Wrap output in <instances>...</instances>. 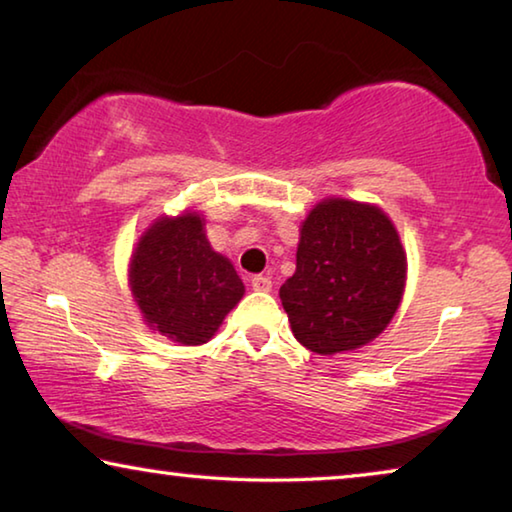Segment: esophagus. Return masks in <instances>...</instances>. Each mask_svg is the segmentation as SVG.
<instances>
[{"mask_svg":"<svg viewBox=\"0 0 512 512\" xmlns=\"http://www.w3.org/2000/svg\"><path fill=\"white\" fill-rule=\"evenodd\" d=\"M250 284H253L255 291H262V293H268L273 289V282H271V277H268V275H255L253 282H250Z\"/></svg>","mask_w":512,"mask_h":512,"instance_id":"obj_1","label":"esophagus"}]
</instances>
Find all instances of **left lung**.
Masks as SVG:
<instances>
[{
    "mask_svg": "<svg viewBox=\"0 0 512 512\" xmlns=\"http://www.w3.org/2000/svg\"><path fill=\"white\" fill-rule=\"evenodd\" d=\"M406 255L375 205L327 198L302 223L296 273L280 287L293 336L336 354L370 343L402 300Z\"/></svg>",
    "mask_w": 512,
    "mask_h": 512,
    "instance_id": "obj_1",
    "label": "left lung"
}]
</instances>
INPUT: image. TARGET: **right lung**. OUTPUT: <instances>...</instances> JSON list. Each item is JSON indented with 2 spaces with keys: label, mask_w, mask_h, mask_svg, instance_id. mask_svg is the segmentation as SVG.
Listing matches in <instances>:
<instances>
[{
  "label": "right lung",
  "mask_w": 512,
  "mask_h": 512,
  "mask_svg": "<svg viewBox=\"0 0 512 512\" xmlns=\"http://www.w3.org/2000/svg\"><path fill=\"white\" fill-rule=\"evenodd\" d=\"M131 289L153 329L185 345L210 341L244 296L228 259L214 253L196 212L158 219L131 259Z\"/></svg>",
  "instance_id": "1"
}]
</instances>
